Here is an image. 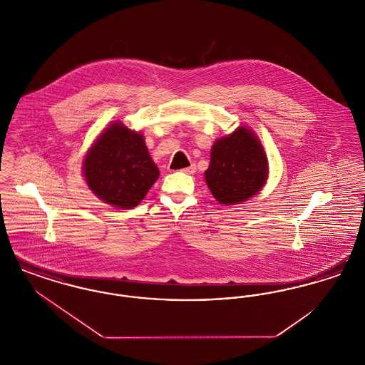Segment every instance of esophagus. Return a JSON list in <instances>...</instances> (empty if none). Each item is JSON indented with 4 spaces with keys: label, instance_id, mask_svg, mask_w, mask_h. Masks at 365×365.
<instances>
[{
    "label": "esophagus",
    "instance_id": "1",
    "mask_svg": "<svg viewBox=\"0 0 365 365\" xmlns=\"http://www.w3.org/2000/svg\"><path fill=\"white\" fill-rule=\"evenodd\" d=\"M195 170H197V168H195V164H191L190 167H186V168H183L182 171H183L185 174L192 175L195 173Z\"/></svg>",
    "mask_w": 365,
    "mask_h": 365
}]
</instances>
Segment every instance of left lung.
<instances>
[{
	"instance_id": "8db88e82",
	"label": "left lung",
	"mask_w": 365,
	"mask_h": 365,
	"mask_svg": "<svg viewBox=\"0 0 365 365\" xmlns=\"http://www.w3.org/2000/svg\"><path fill=\"white\" fill-rule=\"evenodd\" d=\"M268 176V163L259 139L240 127L212 146L205 173L209 190L220 204H238L261 190Z\"/></svg>"
}]
</instances>
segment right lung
Wrapping results in <instances>:
<instances>
[{
	"instance_id": "obj_1",
	"label": "right lung",
	"mask_w": 365,
	"mask_h": 365,
	"mask_svg": "<svg viewBox=\"0 0 365 365\" xmlns=\"http://www.w3.org/2000/svg\"><path fill=\"white\" fill-rule=\"evenodd\" d=\"M83 174L88 187L103 201L130 209L137 207L153 186L158 168L142 135L115 123L90 149Z\"/></svg>"
}]
</instances>
